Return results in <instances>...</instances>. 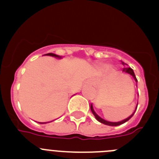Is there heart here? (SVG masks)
Wrapping results in <instances>:
<instances>
[{
    "instance_id": "heart-1",
    "label": "heart",
    "mask_w": 159,
    "mask_h": 159,
    "mask_svg": "<svg viewBox=\"0 0 159 159\" xmlns=\"http://www.w3.org/2000/svg\"><path fill=\"white\" fill-rule=\"evenodd\" d=\"M101 67H103V68H105V67H107V64H101Z\"/></svg>"
}]
</instances>
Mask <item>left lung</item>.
Masks as SVG:
<instances>
[{
  "mask_svg": "<svg viewBox=\"0 0 159 159\" xmlns=\"http://www.w3.org/2000/svg\"><path fill=\"white\" fill-rule=\"evenodd\" d=\"M121 62H122V64L125 66V67H123V72L127 73V74H129V75H131V76L134 79L135 82L137 83L138 80H137V79H136V76H135V75H134V71H133V69H132V68H130V67H127V64H126V63L123 62V61H121ZM137 106H138V104H137ZM136 109H137V107H136V108H135V111H136ZM91 111H92V114H93L94 116H95V119H96L99 122V123H103V124H105V125H108V126H119V125L123 124V123H126V122L128 121L129 119H130L132 116H134V112H135V111H134V113L132 114V115H130L128 118L123 119V120H122V121H120V122H109V121H107V120H105V119H102V118H100L99 116H98V115H97L96 113H95V111H94V109H93V106H92V104H91Z\"/></svg>",
  "mask_w": 159,
  "mask_h": 159,
  "instance_id": "obj_1",
  "label": "left lung"
}]
</instances>
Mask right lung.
<instances>
[{"mask_svg": "<svg viewBox=\"0 0 159 159\" xmlns=\"http://www.w3.org/2000/svg\"><path fill=\"white\" fill-rule=\"evenodd\" d=\"M46 56H50V57H56V58H61V57L58 56V55H56V54H53V53H48V54H45Z\"/></svg>", "mask_w": 159, "mask_h": 159, "instance_id": "1", "label": "right lung"}]
</instances>
